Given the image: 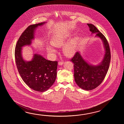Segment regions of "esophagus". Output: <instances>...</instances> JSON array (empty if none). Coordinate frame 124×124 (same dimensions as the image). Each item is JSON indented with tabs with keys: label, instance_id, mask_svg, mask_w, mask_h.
Wrapping results in <instances>:
<instances>
[{
	"label": "esophagus",
	"instance_id": "1",
	"mask_svg": "<svg viewBox=\"0 0 124 124\" xmlns=\"http://www.w3.org/2000/svg\"><path fill=\"white\" fill-rule=\"evenodd\" d=\"M63 63H64L63 62H58V65L59 66H62L63 65Z\"/></svg>",
	"mask_w": 124,
	"mask_h": 124
}]
</instances>
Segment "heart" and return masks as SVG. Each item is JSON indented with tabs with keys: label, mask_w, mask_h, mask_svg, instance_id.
I'll return each instance as SVG.
<instances>
[{
	"label": "heart",
	"mask_w": 124,
	"mask_h": 124,
	"mask_svg": "<svg viewBox=\"0 0 124 124\" xmlns=\"http://www.w3.org/2000/svg\"><path fill=\"white\" fill-rule=\"evenodd\" d=\"M69 36L66 34H57L52 36L50 41L51 45L55 47H61L63 46V53L65 55L68 57H71L76 54L78 44V39L74 37L68 41ZM47 51L50 54L55 53L56 50L50 46H47Z\"/></svg>",
	"instance_id": "obj_1"
}]
</instances>
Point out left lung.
<instances>
[{"label": "left lung", "mask_w": 124, "mask_h": 124, "mask_svg": "<svg viewBox=\"0 0 124 124\" xmlns=\"http://www.w3.org/2000/svg\"><path fill=\"white\" fill-rule=\"evenodd\" d=\"M91 34H96L103 42L105 50L103 60L97 65L88 63L79 52L75 54L70 61L74 63V77L78 85L83 90H91L98 86L103 82L109 68L110 62V48L105 36L92 24L87 23Z\"/></svg>", "instance_id": "left-lung-1"}]
</instances>
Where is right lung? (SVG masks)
<instances>
[{
    "mask_svg": "<svg viewBox=\"0 0 124 124\" xmlns=\"http://www.w3.org/2000/svg\"><path fill=\"white\" fill-rule=\"evenodd\" d=\"M45 23L29 26L19 37L15 54L17 69L24 82L32 90L41 92L47 90L55 82L58 62L47 60L37 54H34L31 61H25L22 56V48L31 45L35 30Z\"/></svg>",
    "mask_w": 124,
    "mask_h": 124,
    "instance_id": "obj_1",
    "label": "right lung"
}]
</instances>
